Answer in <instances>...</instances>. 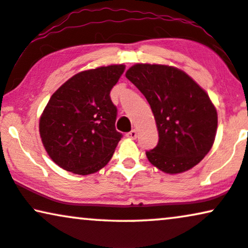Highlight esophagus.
Wrapping results in <instances>:
<instances>
[{"label": "esophagus", "mask_w": 248, "mask_h": 248, "mask_svg": "<svg viewBox=\"0 0 248 248\" xmlns=\"http://www.w3.org/2000/svg\"><path fill=\"white\" fill-rule=\"evenodd\" d=\"M126 136L129 137V139H133V140L136 139V137H137V131L135 130V129H133L131 131H129V133H127Z\"/></svg>", "instance_id": "1"}]
</instances>
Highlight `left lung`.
Masks as SVG:
<instances>
[{
	"mask_svg": "<svg viewBox=\"0 0 248 248\" xmlns=\"http://www.w3.org/2000/svg\"><path fill=\"white\" fill-rule=\"evenodd\" d=\"M145 96L155 115L159 142L146 151L153 166L168 174L199 164L214 143L217 113L205 90L183 71L136 64L126 73Z\"/></svg>",
	"mask_w": 248,
	"mask_h": 248,
	"instance_id": "1",
	"label": "left lung"
}]
</instances>
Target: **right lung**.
<instances>
[{"label": "right lung", "instance_id": "add662e5", "mask_svg": "<svg viewBox=\"0 0 248 248\" xmlns=\"http://www.w3.org/2000/svg\"><path fill=\"white\" fill-rule=\"evenodd\" d=\"M124 71V65H111L80 72L49 99L40 135L59 167L88 175L112 158L122 134L115 129L118 109L109 93Z\"/></svg>", "mask_w": 248, "mask_h": 248}]
</instances>
